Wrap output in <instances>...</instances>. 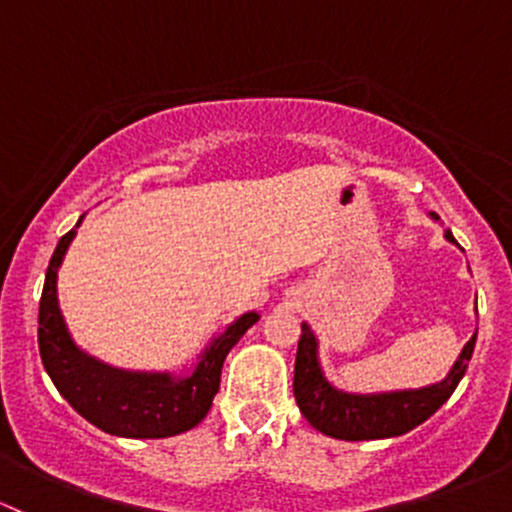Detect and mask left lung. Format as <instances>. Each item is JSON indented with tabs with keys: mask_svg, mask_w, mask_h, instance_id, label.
Masks as SVG:
<instances>
[{
	"mask_svg": "<svg viewBox=\"0 0 512 512\" xmlns=\"http://www.w3.org/2000/svg\"><path fill=\"white\" fill-rule=\"evenodd\" d=\"M447 240L452 233L447 230ZM476 345L474 338L464 345L462 355L454 362L440 384L425 386L418 391H396L379 393V396H355L342 393L325 381L320 374L316 357V338L306 323L301 325L299 352H296L294 367V396L299 403L303 418L313 428L325 432L338 440H381V437H396L413 430L415 425L425 423L442 403L452 396L457 384L469 367L471 352Z\"/></svg>",
	"mask_w": 512,
	"mask_h": 512,
	"instance_id": "left-lung-1",
	"label": "left lung"
}]
</instances>
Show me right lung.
<instances>
[{
  "mask_svg": "<svg viewBox=\"0 0 512 512\" xmlns=\"http://www.w3.org/2000/svg\"><path fill=\"white\" fill-rule=\"evenodd\" d=\"M80 223L82 218L60 238L46 272L38 308V350L43 367L60 396L82 418L109 435L155 440L192 430L209 413L213 396L221 386V369L230 347L243 338L252 323H257L260 313H245L228 325L226 333L218 335L201 355L199 367L187 379H172L170 374L119 372L94 362L92 357L82 355L67 335L55 294L58 267Z\"/></svg>",
  "mask_w": 512,
  "mask_h": 512,
  "instance_id": "obj_1",
  "label": "right lung"
}]
</instances>
